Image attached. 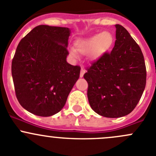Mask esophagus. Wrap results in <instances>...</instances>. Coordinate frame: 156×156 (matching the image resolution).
Instances as JSON below:
<instances>
[{
	"label": "esophagus",
	"instance_id": "obj_1",
	"mask_svg": "<svg viewBox=\"0 0 156 156\" xmlns=\"http://www.w3.org/2000/svg\"><path fill=\"white\" fill-rule=\"evenodd\" d=\"M84 73H85V69L81 68V72H80V77H81V78H82V77L84 76Z\"/></svg>",
	"mask_w": 156,
	"mask_h": 156
}]
</instances>
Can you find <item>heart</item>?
Instances as JSON below:
<instances>
[{"instance_id":"b5f03b06","label":"heart","mask_w":156,"mask_h":156,"mask_svg":"<svg viewBox=\"0 0 156 156\" xmlns=\"http://www.w3.org/2000/svg\"><path fill=\"white\" fill-rule=\"evenodd\" d=\"M113 42L111 33L104 31L84 39H79L75 42V48L69 49V55L74 59L78 57V52L87 53L90 59H97L109 50Z\"/></svg>"}]
</instances>
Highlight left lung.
<instances>
[{
  "label": "left lung",
  "instance_id": "obj_1",
  "mask_svg": "<svg viewBox=\"0 0 156 156\" xmlns=\"http://www.w3.org/2000/svg\"><path fill=\"white\" fill-rule=\"evenodd\" d=\"M116 40L87 68V97L95 112L106 118L128 115L136 107L146 83V69L141 49L126 29L115 25Z\"/></svg>",
  "mask_w": 156,
  "mask_h": 156
}]
</instances>
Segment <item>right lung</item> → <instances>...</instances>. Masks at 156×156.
I'll return each mask as SVG.
<instances>
[{
    "label": "right lung",
    "mask_w": 156,
    "mask_h": 156,
    "mask_svg": "<svg viewBox=\"0 0 156 156\" xmlns=\"http://www.w3.org/2000/svg\"><path fill=\"white\" fill-rule=\"evenodd\" d=\"M70 30L36 26L19 43L12 60L16 98L32 114L48 117L65 106L81 67L66 62Z\"/></svg>",
    "instance_id": "1"
}]
</instances>
